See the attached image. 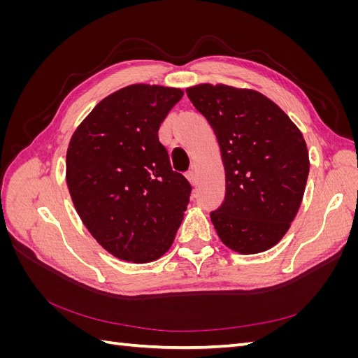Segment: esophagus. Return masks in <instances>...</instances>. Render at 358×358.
I'll list each match as a JSON object with an SVG mask.
<instances>
[{"label": "esophagus", "instance_id": "obj_1", "mask_svg": "<svg viewBox=\"0 0 358 358\" xmlns=\"http://www.w3.org/2000/svg\"><path fill=\"white\" fill-rule=\"evenodd\" d=\"M187 179L189 180L191 185H196V183H197V176H196V171H188V173H187Z\"/></svg>", "mask_w": 358, "mask_h": 358}]
</instances>
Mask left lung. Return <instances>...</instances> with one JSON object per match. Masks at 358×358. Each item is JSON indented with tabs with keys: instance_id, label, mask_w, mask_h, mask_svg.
<instances>
[{
	"instance_id": "8db88e82",
	"label": "left lung",
	"mask_w": 358,
	"mask_h": 358,
	"mask_svg": "<svg viewBox=\"0 0 358 358\" xmlns=\"http://www.w3.org/2000/svg\"><path fill=\"white\" fill-rule=\"evenodd\" d=\"M218 138L225 199L210 220L221 242L251 255L288 231L305 194L309 154L300 129L254 90L201 83L187 90Z\"/></svg>"
}]
</instances>
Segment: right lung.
<instances>
[{
	"label": "right lung",
	"instance_id": "add662e5",
	"mask_svg": "<svg viewBox=\"0 0 358 358\" xmlns=\"http://www.w3.org/2000/svg\"><path fill=\"white\" fill-rule=\"evenodd\" d=\"M183 95L137 83L106 96L76 128L66 179L82 222L107 252L143 264L164 255L191 185L173 171L158 129Z\"/></svg>",
	"mask_w": 358,
	"mask_h": 358
}]
</instances>
